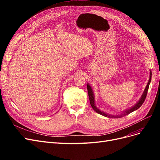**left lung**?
Here are the masks:
<instances>
[{"label": "left lung", "mask_w": 160, "mask_h": 160, "mask_svg": "<svg viewBox=\"0 0 160 160\" xmlns=\"http://www.w3.org/2000/svg\"><path fill=\"white\" fill-rule=\"evenodd\" d=\"M151 79H152V72L150 71V76H149V79L148 81V83L146 88V89H145L143 93V94L141 97V98H140V99L138 101V102L136 104H135L134 106H133L132 108H131L130 109H127L126 111H125L124 112H123L122 114L119 115H112L107 114V113L103 112V111H101V110H99L98 108H97L95 106V98H94V94H93V89H92L91 87L89 85V84L88 83V84H87V88H88L89 98V101H90V104L91 105L92 108L93 109V110L95 111H96L97 113L100 114V115H102L105 116V117H108V118H122V117H123V116L127 115L129 114L130 113L133 112V111L137 110L138 109H139L142 105V104L143 103L145 100H146V95H147V93H148V89H149V85L150 82H151Z\"/></svg>", "instance_id": "8db88e82"}]
</instances>
